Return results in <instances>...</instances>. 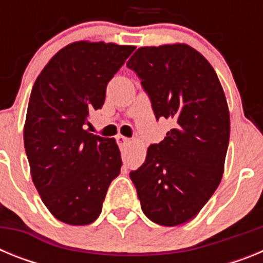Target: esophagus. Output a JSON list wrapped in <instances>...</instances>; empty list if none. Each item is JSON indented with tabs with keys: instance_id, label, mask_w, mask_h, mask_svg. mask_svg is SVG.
Returning <instances> with one entry per match:
<instances>
[{
	"instance_id": "esophagus-1",
	"label": "esophagus",
	"mask_w": 263,
	"mask_h": 263,
	"mask_svg": "<svg viewBox=\"0 0 263 263\" xmlns=\"http://www.w3.org/2000/svg\"><path fill=\"white\" fill-rule=\"evenodd\" d=\"M129 142H130V139L126 138V137H124V136H118L117 137V143H118V146H120V147H124V146H126Z\"/></svg>"
}]
</instances>
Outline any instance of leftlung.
Masks as SVG:
<instances>
[{"instance_id": "left-lung-1", "label": "left lung", "mask_w": 263, "mask_h": 263, "mask_svg": "<svg viewBox=\"0 0 263 263\" xmlns=\"http://www.w3.org/2000/svg\"><path fill=\"white\" fill-rule=\"evenodd\" d=\"M126 64L142 80L155 117L175 125L130 179L152 221L184 224L221 182L231 134L224 89L211 63L185 43L141 47Z\"/></svg>"}]
</instances>
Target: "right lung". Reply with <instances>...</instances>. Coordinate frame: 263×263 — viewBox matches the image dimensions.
Listing matches in <instances>:
<instances>
[{
  "instance_id": "obj_1",
  "label": "right lung",
  "mask_w": 263,
  "mask_h": 263,
  "mask_svg": "<svg viewBox=\"0 0 263 263\" xmlns=\"http://www.w3.org/2000/svg\"><path fill=\"white\" fill-rule=\"evenodd\" d=\"M134 46L79 41L58 51L36 78L23 126L32 183L51 215L68 225L96 220L120 174L115 138L85 130L106 85Z\"/></svg>"
}]
</instances>
